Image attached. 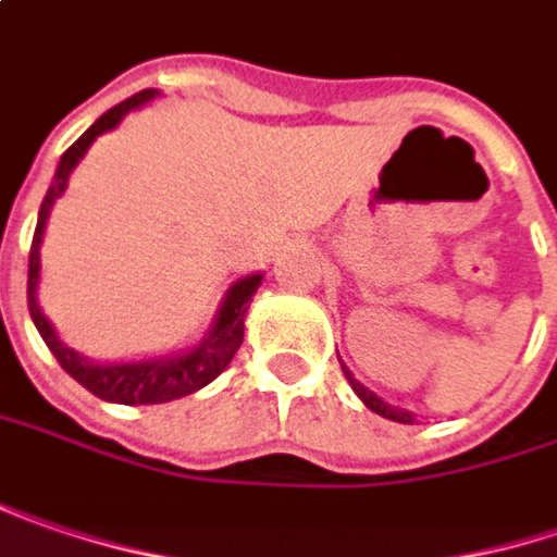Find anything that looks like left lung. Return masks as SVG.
Masks as SVG:
<instances>
[{
    "mask_svg": "<svg viewBox=\"0 0 557 557\" xmlns=\"http://www.w3.org/2000/svg\"><path fill=\"white\" fill-rule=\"evenodd\" d=\"M342 370H345V379L350 382L354 395H357L360 401L367 404V407H370L373 413L385 417V420H395V423H417V413H410V410H404V407H392L388 401H382V398H379L375 392H370V388H367L363 382H357V379H354V373H350L345 363H342Z\"/></svg>",
    "mask_w": 557,
    "mask_h": 557,
    "instance_id": "8db88e82",
    "label": "left lung"
}]
</instances>
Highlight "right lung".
<instances>
[{"label": "right lung", "mask_w": 557, "mask_h": 557, "mask_svg": "<svg viewBox=\"0 0 557 557\" xmlns=\"http://www.w3.org/2000/svg\"><path fill=\"white\" fill-rule=\"evenodd\" d=\"M159 97V90H140L125 102L112 106L109 112H102L94 125L87 127L69 150L59 159V169L52 175V184L46 190L40 203V215H37V232H34V244H30V263H27V310H30V320L37 325V332L42 335L46 348L52 350V357L62 363V370L77 379L87 392H94L97 398L112 404H165L184 398V395H194L200 392L203 385H209L215 375L222 373L232 357L244 342V317H247V307L253 300V294L263 282V272H253V275H244L237 278L235 285L225 292L209 332L194 345V348L178 350V354H162V357H147V360H119V363H97L84 354H77L69 348L52 322L46 320V313L37 304V288H40V244L46 235V222H49V212L55 207V200L65 194L69 187L71 172L77 169V162L84 159V153L94 147L99 134L112 131V127L122 125L127 112L147 106L150 99Z\"/></svg>", "instance_id": "1"}]
</instances>
